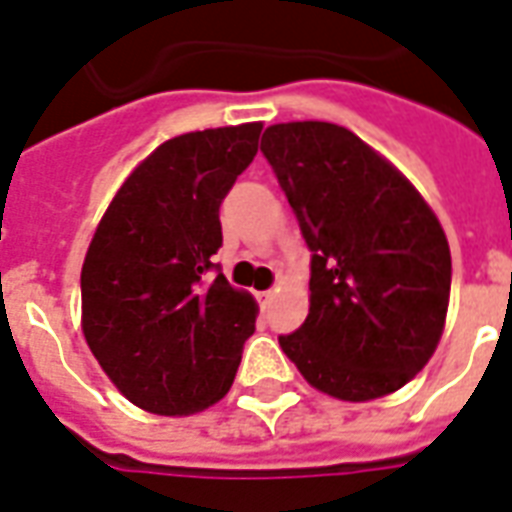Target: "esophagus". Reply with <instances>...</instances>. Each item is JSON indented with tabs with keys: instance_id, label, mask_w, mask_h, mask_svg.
Returning a JSON list of instances; mask_svg holds the SVG:
<instances>
[{
	"instance_id": "1",
	"label": "esophagus",
	"mask_w": 512,
	"mask_h": 512,
	"mask_svg": "<svg viewBox=\"0 0 512 512\" xmlns=\"http://www.w3.org/2000/svg\"><path fill=\"white\" fill-rule=\"evenodd\" d=\"M274 295H276V290H266V293H260V301H263V304H268V301H271Z\"/></svg>"
}]
</instances>
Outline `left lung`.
<instances>
[{
    "instance_id": "obj_1",
    "label": "left lung",
    "mask_w": 512,
    "mask_h": 512,
    "mask_svg": "<svg viewBox=\"0 0 512 512\" xmlns=\"http://www.w3.org/2000/svg\"><path fill=\"white\" fill-rule=\"evenodd\" d=\"M312 249L309 314L279 344L304 380L342 401L399 391L445 328L450 246L429 203L355 132L287 121L263 132Z\"/></svg>"
}]
</instances>
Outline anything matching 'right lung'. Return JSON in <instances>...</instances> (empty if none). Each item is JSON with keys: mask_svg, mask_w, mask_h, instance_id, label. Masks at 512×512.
Returning a JSON list of instances; mask_svg holds the SVG:
<instances>
[{"mask_svg": "<svg viewBox=\"0 0 512 512\" xmlns=\"http://www.w3.org/2000/svg\"><path fill=\"white\" fill-rule=\"evenodd\" d=\"M260 130L255 121L165 140L97 225L81 271L83 336L140 410L189 415L233 385L257 304L211 257L219 206L255 160Z\"/></svg>", "mask_w": 512, "mask_h": 512, "instance_id": "obj_1", "label": "right lung"}]
</instances>
